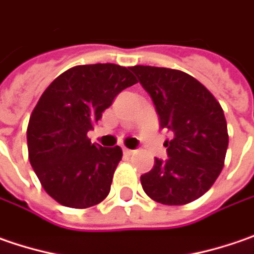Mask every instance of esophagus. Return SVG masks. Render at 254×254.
I'll list each match as a JSON object with an SVG mask.
<instances>
[{
    "mask_svg": "<svg viewBox=\"0 0 254 254\" xmlns=\"http://www.w3.org/2000/svg\"><path fill=\"white\" fill-rule=\"evenodd\" d=\"M124 153H125L127 156H130V155H133V153H135V150H132V149L125 148V149H124Z\"/></svg>",
    "mask_w": 254,
    "mask_h": 254,
    "instance_id": "obj_1",
    "label": "esophagus"
}]
</instances>
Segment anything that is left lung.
Instances as JSON below:
<instances>
[{
  "label": "left lung",
  "mask_w": 254,
  "mask_h": 254,
  "mask_svg": "<svg viewBox=\"0 0 254 254\" xmlns=\"http://www.w3.org/2000/svg\"><path fill=\"white\" fill-rule=\"evenodd\" d=\"M130 71L150 95L169 159L155 158L140 176L145 193L169 206L190 203L207 192L223 169L229 135L220 104L189 73L169 68L135 65Z\"/></svg>",
  "instance_id": "8db88e82"
}]
</instances>
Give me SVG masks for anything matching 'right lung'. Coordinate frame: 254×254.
Listing matches in <instances>:
<instances>
[{"instance_id":"right-lung-1","label":"right lung","mask_w":254,"mask_h":254,"mask_svg":"<svg viewBox=\"0 0 254 254\" xmlns=\"http://www.w3.org/2000/svg\"><path fill=\"white\" fill-rule=\"evenodd\" d=\"M136 82L130 68L121 65H78L41 95L28 124V158L58 203L85 209L108 196L122 149L94 145L86 133L116 95Z\"/></svg>"}]
</instances>
